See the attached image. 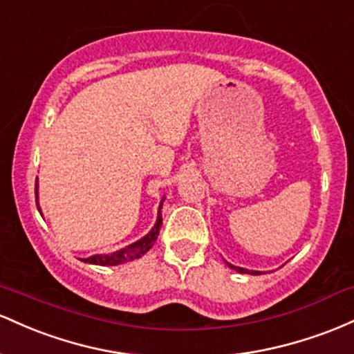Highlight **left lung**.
Here are the masks:
<instances>
[{"mask_svg":"<svg viewBox=\"0 0 354 354\" xmlns=\"http://www.w3.org/2000/svg\"><path fill=\"white\" fill-rule=\"evenodd\" d=\"M225 264H227V268L234 269V271L241 272V274H252V276H259V274H263L261 271H249V269H244V268H237V266H232L230 263H227V261H224Z\"/></svg>","mask_w":354,"mask_h":354,"instance_id":"8db88e82","label":"left lung"}]
</instances>
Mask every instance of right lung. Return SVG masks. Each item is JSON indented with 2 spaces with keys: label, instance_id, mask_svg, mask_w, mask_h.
<instances>
[{
  "label": "right lung",
  "instance_id": "obj_1",
  "mask_svg": "<svg viewBox=\"0 0 354 354\" xmlns=\"http://www.w3.org/2000/svg\"><path fill=\"white\" fill-rule=\"evenodd\" d=\"M164 198L165 197H162L160 205H158L156 224H153V227L150 229L149 234H145L142 239L135 241V242H132V244L125 245V248L118 249V251H115L112 254H93V256H90V257H83V259H80L82 263L95 264V266H118V264L130 263V261H135V259H138V257L144 256V254L149 251L150 248H152L153 242L157 241L158 232H160L162 204H164ZM37 205H38L39 214H41V209H39V204H38V178H37Z\"/></svg>",
  "mask_w": 354,
  "mask_h": 354
}]
</instances>
